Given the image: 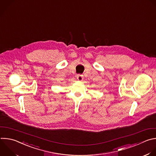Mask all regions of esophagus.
I'll return each instance as SVG.
<instances>
[{
  "mask_svg": "<svg viewBox=\"0 0 156 156\" xmlns=\"http://www.w3.org/2000/svg\"><path fill=\"white\" fill-rule=\"evenodd\" d=\"M76 78L79 81H82L83 79V76L82 75H76Z\"/></svg>",
  "mask_w": 156,
  "mask_h": 156,
  "instance_id": "obj_1",
  "label": "esophagus"
}]
</instances>
